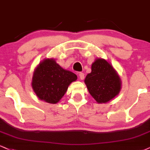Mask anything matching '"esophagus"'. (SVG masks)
Returning <instances> with one entry per match:
<instances>
[{
    "instance_id": "1",
    "label": "esophagus",
    "mask_w": 150,
    "mask_h": 150,
    "mask_svg": "<svg viewBox=\"0 0 150 150\" xmlns=\"http://www.w3.org/2000/svg\"><path fill=\"white\" fill-rule=\"evenodd\" d=\"M79 76H80V78L81 79V80H84V74L83 73H79Z\"/></svg>"
}]
</instances>
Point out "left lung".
Listing matches in <instances>:
<instances>
[{"label": "left lung", "mask_w": 150, "mask_h": 150, "mask_svg": "<svg viewBox=\"0 0 150 150\" xmlns=\"http://www.w3.org/2000/svg\"><path fill=\"white\" fill-rule=\"evenodd\" d=\"M88 91L98 103H106L119 94L122 80L112 65L105 59H96L91 72L84 80Z\"/></svg>", "instance_id": "left-lung-1"}]
</instances>
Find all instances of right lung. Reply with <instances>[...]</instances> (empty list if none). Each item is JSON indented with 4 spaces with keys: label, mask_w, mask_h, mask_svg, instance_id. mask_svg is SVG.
<instances>
[{
    "label": "right lung",
    "mask_w": 150,
    "mask_h": 150,
    "mask_svg": "<svg viewBox=\"0 0 150 150\" xmlns=\"http://www.w3.org/2000/svg\"><path fill=\"white\" fill-rule=\"evenodd\" d=\"M77 79L75 73L61 68L54 59L45 58L34 70L31 86L39 99L56 104Z\"/></svg>",
    "instance_id": "right-lung-1"
}]
</instances>
